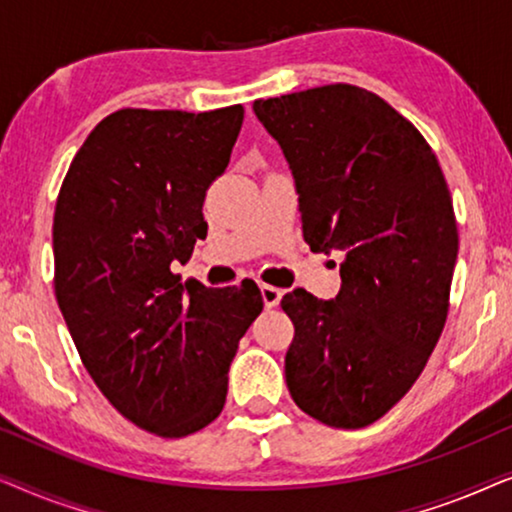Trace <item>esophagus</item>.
Here are the masks:
<instances>
[{
	"label": "esophagus",
	"instance_id": "34e87169",
	"mask_svg": "<svg viewBox=\"0 0 512 512\" xmlns=\"http://www.w3.org/2000/svg\"><path fill=\"white\" fill-rule=\"evenodd\" d=\"M261 296H263V303L268 310H272V307L279 305V300H282L284 291L277 289V286H270V284H261Z\"/></svg>",
	"mask_w": 512,
	"mask_h": 512
}]
</instances>
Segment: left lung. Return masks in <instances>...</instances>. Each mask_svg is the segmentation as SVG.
I'll list each match as a JSON object with an SVG mask.
<instances>
[{
    "instance_id": "left-lung-1",
    "label": "left lung",
    "mask_w": 512,
    "mask_h": 512,
    "mask_svg": "<svg viewBox=\"0 0 512 512\" xmlns=\"http://www.w3.org/2000/svg\"><path fill=\"white\" fill-rule=\"evenodd\" d=\"M254 114L282 149L303 237L342 251L340 291L282 298L296 328L284 373L291 398L335 429H363L408 394L443 333L459 235L436 153L370 90L333 83Z\"/></svg>"
}]
</instances>
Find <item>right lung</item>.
<instances>
[{
  "instance_id": "add662e5",
  "label": "right lung",
  "mask_w": 512,
  "mask_h": 512,
  "mask_svg": "<svg viewBox=\"0 0 512 512\" xmlns=\"http://www.w3.org/2000/svg\"><path fill=\"white\" fill-rule=\"evenodd\" d=\"M242 121V104L116 111L55 205V298L83 366L125 419L163 438L221 415L237 345L263 310L254 282L207 289L170 270L207 235L202 202Z\"/></svg>"
}]
</instances>
